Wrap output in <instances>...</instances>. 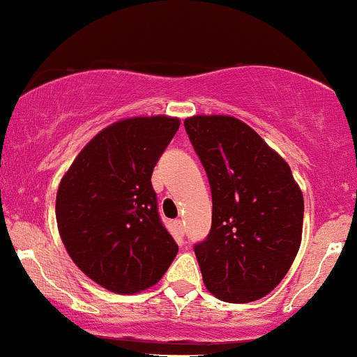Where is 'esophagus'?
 I'll list each match as a JSON object with an SVG mask.
<instances>
[{
    "instance_id": "34e87169",
    "label": "esophagus",
    "mask_w": 357,
    "mask_h": 357,
    "mask_svg": "<svg viewBox=\"0 0 357 357\" xmlns=\"http://www.w3.org/2000/svg\"><path fill=\"white\" fill-rule=\"evenodd\" d=\"M174 227H176V231L179 232V234H185L186 226H185V222H183L181 219H176V220H174Z\"/></svg>"
}]
</instances>
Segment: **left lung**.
I'll return each instance as SVG.
<instances>
[{
    "label": "left lung",
    "mask_w": 357,
    "mask_h": 357,
    "mask_svg": "<svg viewBox=\"0 0 357 357\" xmlns=\"http://www.w3.org/2000/svg\"><path fill=\"white\" fill-rule=\"evenodd\" d=\"M212 191V227L195 245L205 287L227 303L267 296L291 268L305 202L291 167L232 116L185 121Z\"/></svg>",
    "instance_id": "obj_1"
}]
</instances>
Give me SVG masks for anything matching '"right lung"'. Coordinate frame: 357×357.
I'll list each match as a JSON object with an SVG mask.
<instances>
[{"label":"right lung","mask_w":357,"mask_h":357,"mask_svg":"<svg viewBox=\"0 0 357 357\" xmlns=\"http://www.w3.org/2000/svg\"><path fill=\"white\" fill-rule=\"evenodd\" d=\"M178 128L169 116L116 121L85 145L59 183L63 245L85 275L112 292L153 286L178 253L150 181Z\"/></svg>","instance_id":"right-lung-1"}]
</instances>
